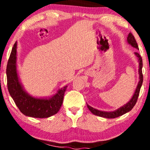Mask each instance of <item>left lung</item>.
Instances as JSON below:
<instances>
[{"mask_svg": "<svg viewBox=\"0 0 150 150\" xmlns=\"http://www.w3.org/2000/svg\"><path fill=\"white\" fill-rule=\"evenodd\" d=\"M127 42H128V44L131 45L133 48H135L137 50L138 49V46H137V42H136L135 37L132 35L131 33H129L128 37H127ZM135 55L136 57L137 58L139 63V69H138V74H139V81L138 83H137V87L134 92L133 95L131 97V99H130V101L128 103L122 106L121 107L118 108V109L115 110V111H100V110L96 109V108L92 107V106H89V104H87V107H88L89 111L92 112L93 114L95 115V116H98L102 117V118H115L117 117H119L122 115L125 114V113L129 112L130 111H131L132 108L134 107L136 102H137V98H138L139 93H140V90L141 88V86L142 85V81H143V75H142V60L141 56H140L137 52H135Z\"/></svg>", "mask_w": 150, "mask_h": 150, "instance_id": "8db88e82", "label": "left lung"}]
</instances>
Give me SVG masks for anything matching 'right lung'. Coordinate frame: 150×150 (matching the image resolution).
I'll use <instances>...</instances> for the list:
<instances>
[{"label": "right lung", "mask_w": 150, "mask_h": 150, "mask_svg": "<svg viewBox=\"0 0 150 150\" xmlns=\"http://www.w3.org/2000/svg\"><path fill=\"white\" fill-rule=\"evenodd\" d=\"M15 43L7 65L8 89L10 96L20 111L25 116L45 118L56 114L63 104V97L68 85L59 88L54 94L47 97H35L28 94L22 85L18 73L17 49Z\"/></svg>", "instance_id": "1"}]
</instances>
